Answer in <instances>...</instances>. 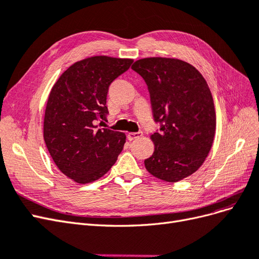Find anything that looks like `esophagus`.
Segmentation results:
<instances>
[{
  "mask_svg": "<svg viewBox=\"0 0 259 259\" xmlns=\"http://www.w3.org/2000/svg\"><path fill=\"white\" fill-rule=\"evenodd\" d=\"M143 136V133L142 132H138V133H128L127 134V138L128 140H134V139H137V138H140Z\"/></svg>",
  "mask_w": 259,
  "mask_h": 259,
  "instance_id": "esophagus-1",
  "label": "esophagus"
}]
</instances>
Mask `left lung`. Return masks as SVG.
Returning <instances> with one entry per match:
<instances>
[{"label":"left lung","mask_w":259,"mask_h":259,"mask_svg":"<svg viewBox=\"0 0 259 259\" xmlns=\"http://www.w3.org/2000/svg\"><path fill=\"white\" fill-rule=\"evenodd\" d=\"M132 69L146 81L154 121L162 124L150 136L154 151L146 169L164 182H179L201 167L214 142L216 112L207 82L177 58H143Z\"/></svg>","instance_id":"8db88e82"}]
</instances>
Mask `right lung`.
<instances>
[{
	"mask_svg": "<svg viewBox=\"0 0 259 259\" xmlns=\"http://www.w3.org/2000/svg\"><path fill=\"white\" fill-rule=\"evenodd\" d=\"M134 61L92 56L74 62L53 85L46 104L43 136L53 161L77 184L103 177L126 142L122 132L98 128L106 120L110 84Z\"/></svg>",
	"mask_w": 259,
	"mask_h": 259,
	"instance_id": "obj_1",
	"label": "right lung"
}]
</instances>
